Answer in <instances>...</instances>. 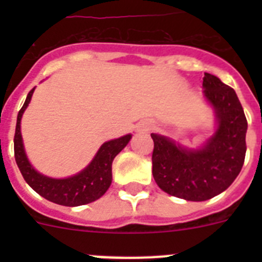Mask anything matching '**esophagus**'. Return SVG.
<instances>
[{
    "instance_id": "esophagus-1",
    "label": "esophagus",
    "mask_w": 262,
    "mask_h": 262,
    "mask_svg": "<svg viewBox=\"0 0 262 262\" xmlns=\"http://www.w3.org/2000/svg\"><path fill=\"white\" fill-rule=\"evenodd\" d=\"M152 128H154V123H152L151 120H142L138 124V127H136L139 133H147V131H151Z\"/></svg>"
}]
</instances>
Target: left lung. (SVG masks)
Here are the masks:
<instances>
[{
	"label": "left lung",
	"mask_w": 262,
	"mask_h": 262,
	"mask_svg": "<svg viewBox=\"0 0 262 262\" xmlns=\"http://www.w3.org/2000/svg\"><path fill=\"white\" fill-rule=\"evenodd\" d=\"M203 97L214 110L215 131L201 147L189 148L168 136L151 134L152 174L161 190L193 202L223 193L235 181L245 159L248 128L235 90L205 73Z\"/></svg>",
	"instance_id": "left-lung-1"
}]
</instances>
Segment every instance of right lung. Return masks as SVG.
<instances>
[{
  "mask_svg": "<svg viewBox=\"0 0 262 262\" xmlns=\"http://www.w3.org/2000/svg\"><path fill=\"white\" fill-rule=\"evenodd\" d=\"M34 90L35 88L30 90L26 101L18 113L17 127H15V135H14V156H15V161L25 181L39 195L61 206L76 207V206L86 205V203L99 200L111 185L113 160L128 144L133 135L127 134L124 136L103 143L97 151L93 160L81 172L71 177L52 178L41 174L31 165L27 159L22 134H20V119L31 101Z\"/></svg>",
  "mask_w": 262,
  "mask_h": 262,
  "instance_id": "right-lung-1",
  "label": "right lung"
}]
</instances>
